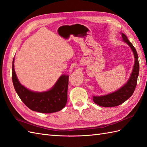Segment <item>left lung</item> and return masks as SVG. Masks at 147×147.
I'll return each instance as SVG.
<instances>
[{
	"instance_id": "left-lung-1",
	"label": "left lung",
	"mask_w": 147,
	"mask_h": 147,
	"mask_svg": "<svg viewBox=\"0 0 147 147\" xmlns=\"http://www.w3.org/2000/svg\"><path fill=\"white\" fill-rule=\"evenodd\" d=\"M123 41L129 45L135 57V63L131 76L127 82L119 90L102 96H94L93 100L96 105L104 107H112L119 105L129 98L134 94L139 74V63L137 51L124 34L121 33Z\"/></svg>"
}]
</instances>
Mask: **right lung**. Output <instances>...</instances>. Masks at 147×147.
<instances>
[{
	"instance_id": "right-lung-1",
	"label": "right lung",
	"mask_w": 147,
	"mask_h": 147,
	"mask_svg": "<svg viewBox=\"0 0 147 147\" xmlns=\"http://www.w3.org/2000/svg\"><path fill=\"white\" fill-rule=\"evenodd\" d=\"M12 62V82L14 88L25 105L30 110L43 113H51L61 110L67 101L69 76L63 75L49 90L36 92L28 90L21 85L14 69Z\"/></svg>"
}]
</instances>
